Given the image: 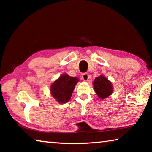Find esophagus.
Segmentation results:
<instances>
[{"instance_id":"obj_1","label":"esophagus","mask_w":152,"mask_h":152,"mask_svg":"<svg viewBox=\"0 0 152 152\" xmlns=\"http://www.w3.org/2000/svg\"><path fill=\"white\" fill-rule=\"evenodd\" d=\"M82 78L83 79V80L84 81H87L89 79V76L88 73H84L82 74Z\"/></svg>"}]
</instances>
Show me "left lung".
Wrapping results in <instances>:
<instances>
[{
	"label": "left lung",
	"mask_w": 152,
	"mask_h": 152,
	"mask_svg": "<svg viewBox=\"0 0 152 152\" xmlns=\"http://www.w3.org/2000/svg\"><path fill=\"white\" fill-rule=\"evenodd\" d=\"M94 91L101 99H106L113 92L112 84L103 76H100L93 82Z\"/></svg>",
	"instance_id": "left-lung-1"
}]
</instances>
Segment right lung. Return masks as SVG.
I'll return each instance as SVG.
<instances>
[{"mask_svg":"<svg viewBox=\"0 0 152 152\" xmlns=\"http://www.w3.org/2000/svg\"><path fill=\"white\" fill-rule=\"evenodd\" d=\"M78 79L68 74H62L51 86L52 96L60 103H65L70 101L72 94Z\"/></svg>","mask_w":152,"mask_h":152,"instance_id":"1","label":"right lung"}]
</instances>
